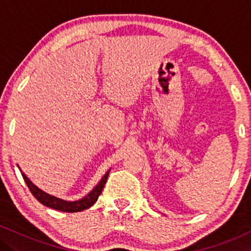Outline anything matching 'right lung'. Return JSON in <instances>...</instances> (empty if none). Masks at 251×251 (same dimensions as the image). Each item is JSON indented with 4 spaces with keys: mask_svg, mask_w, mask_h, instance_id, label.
Returning <instances> with one entry per match:
<instances>
[{
    "mask_svg": "<svg viewBox=\"0 0 251 251\" xmlns=\"http://www.w3.org/2000/svg\"><path fill=\"white\" fill-rule=\"evenodd\" d=\"M21 174L25 181V184H27L28 189L30 190V192L33 194L34 197H35L40 203L43 204V205L48 206V208H51V209L59 210V211H63V212H79V211H82V210L91 208V206L98 201L100 194L102 192L103 186H105L106 180H107L108 178L109 170L101 178V180L97 184L96 188L92 190L88 195H86L85 197L81 198V200L74 201H63L61 198H57L51 195L46 194V192L42 191L41 189H39L36 185H34V184L28 179V177L24 174V172H21Z\"/></svg>",
    "mask_w": 251,
    "mask_h": 251,
    "instance_id": "1",
    "label": "right lung"
}]
</instances>
